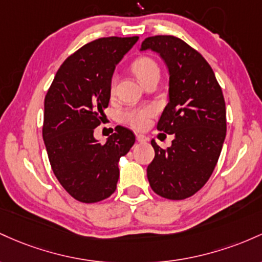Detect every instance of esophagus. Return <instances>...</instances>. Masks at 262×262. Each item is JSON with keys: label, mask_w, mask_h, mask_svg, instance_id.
<instances>
[{"label": "esophagus", "mask_w": 262, "mask_h": 262, "mask_svg": "<svg viewBox=\"0 0 262 262\" xmlns=\"http://www.w3.org/2000/svg\"><path fill=\"white\" fill-rule=\"evenodd\" d=\"M136 140L139 141V142H146V141L148 140V139H147V137L145 136V135L137 134V135H136Z\"/></svg>", "instance_id": "esophagus-1"}]
</instances>
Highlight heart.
<instances>
[{"label":"heart","instance_id":"b5f03b06","mask_svg":"<svg viewBox=\"0 0 262 262\" xmlns=\"http://www.w3.org/2000/svg\"><path fill=\"white\" fill-rule=\"evenodd\" d=\"M132 70L137 78L142 81L143 84L148 80L151 76L160 75V67L156 61L149 57H140L132 64ZM116 93V78L111 79L110 83V94L115 95ZM156 114V108L151 105H143V106L130 107L123 111L121 115V120L123 123L136 128V130H143L148 126L149 120Z\"/></svg>","mask_w":262,"mask_h":262}]
</instances>
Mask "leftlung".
I'll list each match as a JSON object with an SVG mask.
<instances>
[{"instance_id": "8db88e82", "label": "left lung", "mask_w": 262, "mask_h": 262, "mask_svg": "<svg viewBox=\"0 0 262 262\" xmlns=\"http://www.w3.org/2000/svg\"><path fill=\"white\" fill-rule=\"evenodd\" d=\"M157 52L169 72V101L158 120L160 131L173 135L172 146L151 145L155 158L147 178L156 194L182 201L210 178L226 135L222 88L211 67L194 48L173 36L148 37L141 51Z\"/></svg>"}]
</instances>
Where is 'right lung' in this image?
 Wrapping results in <instances>:
<instances>
[{
    "instance_id": "add662e5",
    "label": "right lung",
    "mask_w": 262,
    "mask_h": 262,
    "mask_svg": "<svg viewBox=\"0 0 262 262\" xmlns=\"http://www.w3.org/2000/svg\"><path fill=\"white\" fill-rule=\"evenodd\" d=\"M139 37H105L85 44L58 69L44 99L43 140L59 183L81 203L113 194L119 181V160L135 143L131 130L117 126L106 142L94 130L105 117L116 64Z\"/></svg>"
}]
</instances>
